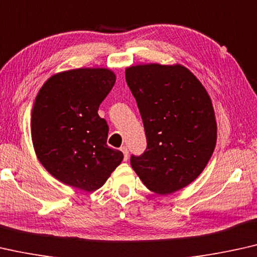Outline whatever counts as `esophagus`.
<instances>
[{"mask_svg": "<svg viewBox=\"0 0 257 257\" xmlns=\"http://www.w3.org/2000/svg\"><path fill=\"white\" fill-rule=\"evenodd\" d=\"M121 151L123 153V157H124V161H128V156H129V153H128V148L123 146L121 147Z\"/></svg>", "mask_w": 257, "mask_h": 257, "instance_id": "esophagus-1", "label": "esophagus"}]
</instances>
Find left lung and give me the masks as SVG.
Wrapping results in <instances>:
<instances>
[{"mask_svg":"<svg viewBox=\"0 0 257 257\" xmlns=\"http://www.w3.org/2000/svg\"><path fill=\"white\" fill-rule=\"evenodd\" d=\"M147 136V149L130 164L150 191L171 194L204 171L216 143L212 100L180 64H141L125 68Z\"/></svg>","mask_w":257,"mask_h":257,"instance_id":"8db88e82","label":"left lung"}]
</instances>
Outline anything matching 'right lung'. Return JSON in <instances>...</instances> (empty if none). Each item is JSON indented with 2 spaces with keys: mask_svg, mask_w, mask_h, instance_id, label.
Returning a JSON list of instances; mask_svg holds the SVG:
<instances>
[{
  "mask_svg": "<svg viewBox=\"0 0 257 257\" xmlns=\"http://www.w3.org/2000/svg\"><path fill=\"white\" fill-rule=\"evenodd\" d=\"M116 75L103 67L75 68L44 82L31 110V139L38 161L59 182L93 192L121 164L107 146L108 125L97 114Z\"/></svg>",
  "mask_w": 257,
  "mask_h": 257,
  "instance_id": "add662e5",
  "label": "right lung"
}]
</instances>
